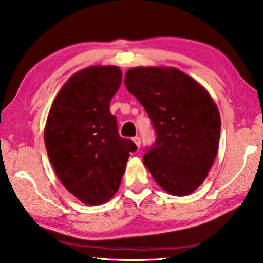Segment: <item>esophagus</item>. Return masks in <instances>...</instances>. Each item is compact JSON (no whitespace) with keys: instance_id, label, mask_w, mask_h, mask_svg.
I'll use <instances>...</instances> for the list:
<instances>
[{"instance_id":"34e87169","label":"esophagus","mask_w":263,"mask_h":263,"mask_svg":"<svg viewBox=\"0 0 263 263\" xmlns=\"http://www.w3.org/2000/svg\"><path fill=\"white\" fill-rule=\"evenodd\" d=\"M132 140H133V142L136 143V146H137L138 148H140V146H141V139H140V137L137 136V137L133 138Z\"/></svg>"}]
</instances>
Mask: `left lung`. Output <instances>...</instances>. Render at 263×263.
Wrapping results in <instances>:
<instances>
[{
  "instance_id": "left-lung-1",
  "label": "left lung",
  "mask_w": 263,
  "mask_h": 263,
  "mask_svg": "<svg viewBox=\"0 0 263 263\" xmlns=\"http://www.w3.org/2000/svg\"><path fill=\"white\" fill-rule=\"evenodd\" d=\"M124 83L156 133L143 164L166 193L192 194L206 179L219 149L221 118L212 97L174 67H133Z\"/></svg>"
}]
</instances>
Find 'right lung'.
<instances>
[{"mask_svg":"<svg viewBox=\"0 0 263 263\" xmlns=\"http://www.w3.org/2000/svg\"><path fill=\"white\" fill-rule=\"evenodd\" d=\"M117 66H90L71 75L51 105L44 142L51 165L64 187L82 203L108 202L120 188L131 152L109 110L120 89Z\"/></svg>","mask_w":263,"mask_h":263,"instance_id":"right-lung-1","label":"right lung"}]
</instances>
